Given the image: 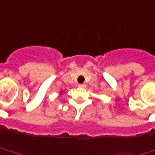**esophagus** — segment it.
I'll use <instances>...</instances> for the list:
<instances>
[{
	"instance_id": "34e87169",
	"label": "esophagus",
	"mask_w": 155,
	"mask_h": 155,
	"mask_svg": "<svg viewBox=\"0 0 155 155\" xmlns=\"http://www.w3.org/2000/svg\"><path fill=\"white\" fill-rule=\"evenodd\" d=\"M79 87L85 88L86 87V84H79Z\"/></svg>"
}]
</instances>
